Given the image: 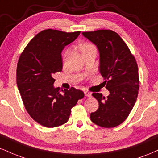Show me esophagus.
I'll use <instances>...</instances> for the list:
<instances>
[{
  "instance_id": "1",
  "label": "esophagus",
  "mask_w": 158,
  "mask_h": 158,
  "mask_svg": "<svg viewBox=\"0 0 158 158\" xmlns=\"http://www.w3.org/2000/svg\"><path fill=\"white\" fill-rule=\"evenodd\" d=\"M85 95L87 97H91V93L88 92V91H85Z\"/></svg>"
}]
</instances>
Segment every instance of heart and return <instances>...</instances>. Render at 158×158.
I'll return each mask as SVG.
<instances>
[{
  "instance_id": "b5f03b06",
  "label": "heart",
  "mask_w": 158,
  "mask_h": 158,
  "mask_svg": "<svg viewBox=\"0 0 158 158\" xmlns=\"http://www.w3.org/2000/svg\"><path fill=\"white\" fill-rule=\"evenodd\" d=\"M78 48L81 51L82 54L90 52V51H96V46L93 43H88V42H82V43H79V45H78Z\"/></svg>"
}]
</instances>
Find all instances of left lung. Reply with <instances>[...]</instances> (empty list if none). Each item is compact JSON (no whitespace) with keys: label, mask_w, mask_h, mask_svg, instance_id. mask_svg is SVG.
<instances>
[{"label":"left lung","mask_w":158,"mask_h":158,"mask_svg":"<svg viewBox=\"0 0 158 158\" xmlns=\"http://www.w3.org/2000/svg\"><path fill=\"white\" fill-rule=\"evenodd\" d=\"M82 35L97 46L100 54L99 71L104 78L110 95L99 93L92 96L98 102V109L90 114L98 126L113 128L129 116L139 90L138 68L130 48L116 32L109 29L85 31Z\"/></svg>","instance_id":"left-lung-1"}]
</instances>
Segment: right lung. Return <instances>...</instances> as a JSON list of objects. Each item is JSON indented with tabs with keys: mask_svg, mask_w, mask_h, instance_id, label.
Listing matches in <instances>:
<instances>
[{
	"mask_svg": "<svg viewBox=\"0 0 158 158\" xmlns=\"http://www.w3.org/2000/svg\"><path fill=\"white\" fill-rule=\"evenodd\" d=\"M80 31L45 29L38 33L23 51L17 65V85L26 111L36 122L56 127L69 119L71 108L84 98L81 90L55 88L54 75L62 71V53Z\"/></svg>",
	"mask_w": 158,
	"mask_h": 158,
	"instance_id": "add662e5",
	"label": "right lung"
}]
</instances>
